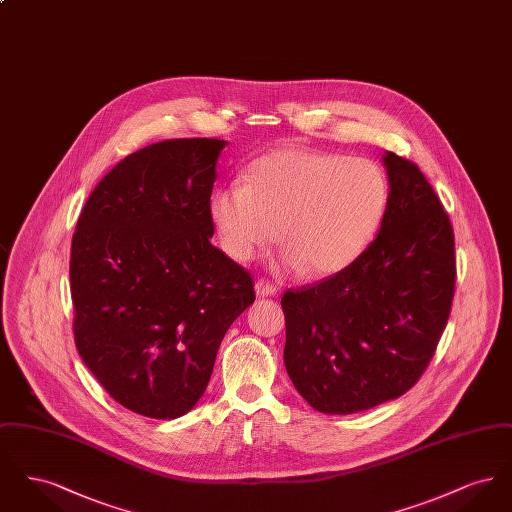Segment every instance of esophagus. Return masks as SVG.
Listing matches in <instances>:
<instances>
[{"label":"esophagus","mask_w":512,"mask_h":512,"mask_svg":"<svg viewBox=\"0 0 512 512\" xmlns=\"http://www.w3.org/2000/svg\"><path fill=\"white\" fill-rule=\"evenodd\" d=\"M276 292H278V288L274 284H270L268 280H257L255 282V293L259 297H270V295H274Z\"/></svg>","instance_id":"1"}]
</instances>
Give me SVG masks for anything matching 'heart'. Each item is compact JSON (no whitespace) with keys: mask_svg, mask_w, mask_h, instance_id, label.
I'll return each instance as SVG.
<instances>
[{"mask_svg":"<svg viewBox=\"0 0 512 512\" xmlns=\"http://www.w3.org/2000/svg\"><path fill=\"white\" fill-rule=\"evenodd\" d=\"M386 172L368 159L318 149H278L259 157L244 184L211 197L222 249L251 261L274 238L288 245L284 267L309 276L351 265L374 238L388 207Z\"/></svg>","mask_w":512,"mask_h":512,"instance_id":"heart-1","label":"heart"}]
</instances>
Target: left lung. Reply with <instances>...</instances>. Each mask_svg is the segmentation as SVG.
Returning <instances> with one entry per match:
<instances>
[{"label": "left lung", "mask_w": 512, "mask_h": 512, "mask_svg": "<svg viewBox=\"0 0 512 512\" xmlns=\"http://www.w3.org/2000/svg\"><path fill=\"white\" fill-rule=\"evenodd\" d=\"M390 197L376 240L340 272L288 290L284 363L320 413L351 414L411 390L455 292V236L420 169L386 151Z\"/></svg>", "instance_id": "8db88e82"}]
</instances>
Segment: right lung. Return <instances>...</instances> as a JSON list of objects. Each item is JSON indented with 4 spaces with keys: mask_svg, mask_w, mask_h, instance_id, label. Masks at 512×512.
I'll use <instances>...</instances> for the list:
<instances>
[{
    "mask_svg": "<svg viewBox=\"0 0 512 512\" xmlns=\"http://www.w3.org/2000/svg\"><path fill=\"white\" fill-rule=\"evenodd\" d=\"M226 144L180 138L124 157L76 222V349L132 413L172 420L192 411L226 330L255 301L249 272L211 244Z\"/></svg>",
    "mask_w": 512,
    "mask_h": 512,
    "instance_id": "add662e5",
    "label": "right lung"
}]
</instances>
